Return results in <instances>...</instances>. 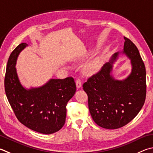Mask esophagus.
Segmentation results:
<instances>
[{
  "instance_id": "obj_1",
  "label": "esophagus",
  "mask_w": 153,
  "mask_h": 153,
  "mask_svg": "<svg viewBox=\"0 0 153 153\" xmlns=\"http://www.w3.org/2000/svg\"><path fill=\"white\" fill-rule=\"evenodd\" d=\"M76 83L77 88H81V86H82V82H81V80H80L79 79H77Z\"/></svg>"
}]
</instances>
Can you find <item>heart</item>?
I'll return each instance as SVG.
<instances>
[{
    "mask_svg": "<svg viewBox=\"0 0 153 153\" xmlns=\"http://www.w3.org/2000/svg\"><path fill=\"white\" fill-rule=\"evenodd\" d=\"M102 67V59L100 57H96L85 66V72L88 74H94L98 72Z\"/></svg>",
    "mask_w": 153,
    "mask_h": 153,
    "instance_id": "obj_1",
    "label": "heart"
}]
</instances>
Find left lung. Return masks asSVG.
<instances>
[{"label": "left lung", "mask_w": 153, "mask_h": 153, "mask_svg": "<svg viewBox=\"0 0 153 153\" xmlns=\"http://www.w3.org/2000/svg\"><path fill=\"white\" fill-rule=\"evenodd\" d=\"M124 38L123 52L130 59L132 70L126 78L112 76L115 53L98 73L83 84L88 96V108L94 121L106 129H117L130 123L143 106L146 98V69L137 47Z\"/></svg>", "instance_id": "1"}]
</instances>
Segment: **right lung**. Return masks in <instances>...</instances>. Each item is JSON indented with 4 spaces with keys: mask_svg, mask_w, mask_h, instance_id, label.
<instances>
[{
    "mask_svg": "<svg viewBox=\"0 0 153 153\" xmlns=\"http://www.w3.org/2000/svg\"><path fill=\"white\" fill-rule=\"evenodd\" d=\"M28 44L22 43L11 53L4 77L5 93L14 113L21 123L45 134L56 132L65 122L66 105L76 91L73 77L51 79L38 88H25L15 68L22 50Z\"/></svg>",
    "mask_w": 153,
    "mask_h": 153,
    "instance_id": "obj_1",
    "label": "right lung"
}]
</instances>
